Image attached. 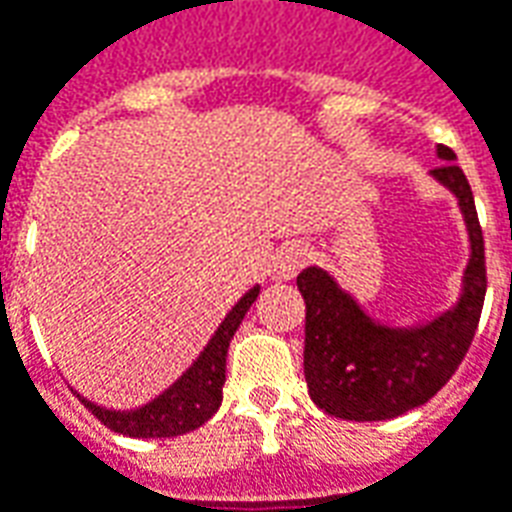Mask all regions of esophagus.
I'll use <instances>...</instances> for the list:
<instances>
[{
	"instance_id": "obj_1",
	"label": "esophagus",
	"mask_w": 512,
	"mask_h": 512,
	"mask_svg": "<svg viewBox=\"0 0 512 512\" xmlns=\"http://www.w3.org/2000/svg\"><path fill=\"white\" fill-rule=\"evenodd\" d=\"M305 263H308V249L300 246V243H288V246H283V249L274 255V274H277L280 280H291V277H297V271H300Z\"/></svg>"
}]
</instances>
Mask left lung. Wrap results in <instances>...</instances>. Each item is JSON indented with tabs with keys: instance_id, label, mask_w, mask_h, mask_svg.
I'll return each mask as SVG.
<instances>
[{
	"instance_id": "obj_1",
	"label": "left lung",
	"mask_w": 512,
	"mask_h": 512,
	"mask_svg": "<svg viewBox=\"0 0 512 512\" xmlns=\"http://www.w3.org/2000/svg\"><path fill=\"white\" fill-rule=\"evenodd\" d=\"M443 165L429 176L457 198L471 255L460 300L417 325L392 328L367 314L330 271L308 266L297 277L305 300V381L311 401L342 420H389L434 398L457 373L474 342L485 302V241L474 193L451 148L437 145Z\"/></svg>"
}]
</instances>
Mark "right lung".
Instances as JSON below:
<instances>
[{"instance_id": "right-lung-1", "label": "right lung", "mask_w": 512, "mask_h": 512, "mask_svg": "<svg viewBox=\"0 0 512 512\" xmlns=\"http://www.w3.org/2000/svg\"><path fill=\"white\" fill-rule=\"evenodd\" d=\"M257 294H260V285H252L241 300L232 305V311L224 316V322L212 333V339L198 353L196 361L162 395H156L154 401L120 412V409L97 406L95 401L83 398L81 392H78V398L103 426H109L125 437H142V440L179 437V434L198 429L201 423H207L218 412V406L224 401L229 342H232L235 330L241 328L243 316L252 308Z\"/></svg>"}]
</instances>
